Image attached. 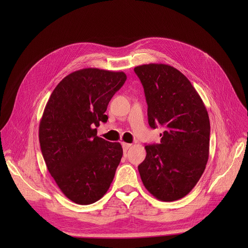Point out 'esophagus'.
I'll list each match as a JSON object with an SVG mask.
<instances>
[{
	"label": "esophagus",
	"mask_w": 248,
	"mask_h": 248,
	"mask_svg": "<svg viewBox=\"0 0 248 248\" xmlns=\"http://www.w3.org/2000/svg\"><path fill=\"white\" fill-rule=\"evenodd\" d=\"M122 145H123V149H124V152H126L129 148L132 147V145H131V144H127V142H123Z\"/></svg>",
	"instance_id": "esophagus-1"
}]
</instances>
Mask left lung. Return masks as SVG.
<instances>
[{"instance_id": "8db88e82", "label": "left lung", "mask_w": 248, "mask_h": 248, "mask_svg": "<svg viewBox=\"0 0 248 248\" xmlns=\"http://www.w3.org/2000/svg\"><path fill=\"white\" fill-rule=\"evenodd\" d=\"M144 86L151 127L164 126L161 144L145 147L138 169L154 197L171 202L196 186L209 158L210 122L205 104L188 78L167 64L135 67Z\"/></svg>"}]
</instances>
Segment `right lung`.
<instances>
[{"label": "right lung", "mask_w": 248, "mask_h": 248, "mask_svg": "<svg viewBox=\"0 0 248 248\" xmlns=\"http://www.w3.org/2000/svg\"><path fill=\"white\" fill-rule=\"evenodd\" d=\"M126 80L123 71L76 70L51 93L39 124V141L47 169L61 192L76 204L103 197L123 157L120 142L97 137L107 123L108 102Z\"/></svg>", "instance_id": "1"}]
</instances>
